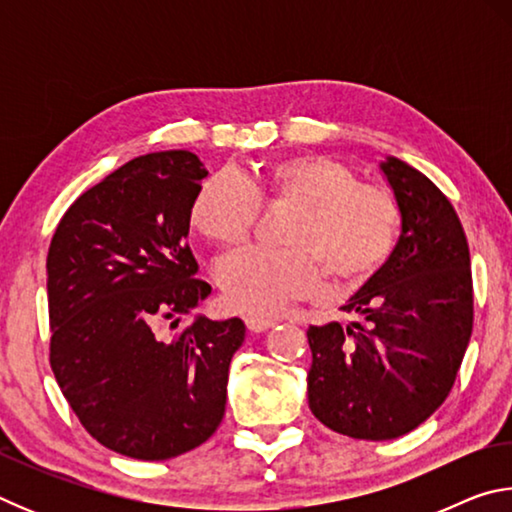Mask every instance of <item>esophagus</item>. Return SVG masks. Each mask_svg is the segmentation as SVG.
<instances>
[{"mask_svg":"<svg viewBox=\"0 0 512 512\" xmlns=\"http://www.w3.org/2000/svg\"><path fill=\"white\" fill-rule=\"evenodd\" d=\"M246 325H248L250 332H266V329H271V327L275 325V318L250 314V316L246 318Z\"/></svg>","mask_w":512,"mask_h":512,"instance_id":"1","label":"esophagus"}]
</instances>
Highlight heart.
Listing matches in <instances>:
<instances>
[{"mask_svg":"<svg viewBox=\"0 0 512 512\" xmlns=\"http://www.w3.org/2000/svg\"><path fill=\"white\" fill-rule=\"evenodd\" d=\"M257 201L293 205L282 237L291 248H244L223 259L216 282L232 309L271 314L314 296L320 271L341 287L359 284L395 248L400 212L393 196L316 153L275 160L244 180L214 173L198 187L189 223L214 244H239L253 228Z\"/></svg>","mask_w":512,"mask_h":512,"instance_id":"obj_1","label":"heart"}]
</instances>
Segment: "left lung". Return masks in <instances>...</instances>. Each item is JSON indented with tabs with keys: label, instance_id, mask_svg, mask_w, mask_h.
<instances>
[{
	"label": "left lung",
	"instance_id": "8db88e82",
	"mask_svg": "<svg viewBox=\"0 0 512 512\" xmlns=\"http://www.w3.org/2000/svg\"><path fill=\"white\" fill-rule=\"evenodd\" d=\"M379 171L400 212L393 253L341 307L361 320L307 329L309 409L359 440L420 427L452 391L472 336L470 248L452 203L395 155Z\"/></svg>",
	"mask_w": 512,
	"mask_h": 512
}]
</instances>
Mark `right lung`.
<instances>
[{
    "mask_svg": "<svg viewBox=\"0 0 512 512\" xmlns=\"http://www.w3.org/2000/svg\"><path fill=\"white\" fill-rule=\"evenodd\" d=\"M207 178L189 151L126 162L81 194L47 255L51 370L85 431L112 452L167 461L203 445L223 420L241 318L198 314L210 296L187 246L189 207Z\"/></svg>",
    "mask_w": 512,
    "mask_h": 512,
    "instance_id": "obj_1",
    "label": "right lung"
}]
</instances>
